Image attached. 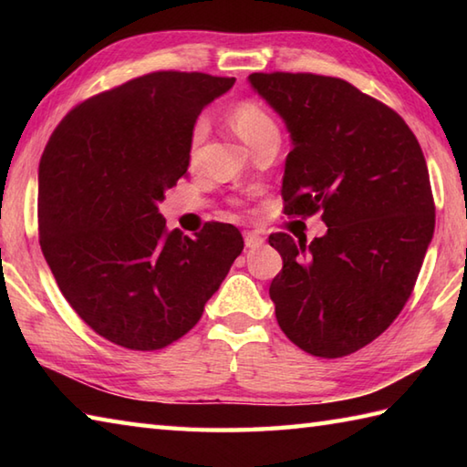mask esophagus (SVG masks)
<instances>
[{
    "instance_id": "1",
    "label": "esophagus",
    "mask_w": 467,
    "mask_h": 467,
    "mask_svg": "<svg viewBox=\"0 0 467 467\" xmlns=\"http://www.w3.org/2000/svg\"><path fill=\"white\" fill-rule=\"evenodd\" d=\"M263 243H265V239L256 231H244L246 249H256V246H261Z\"/></svg>"
}]
</instances>
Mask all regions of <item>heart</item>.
I'll return each mask as SVG.
<instances>
[{"instance_id":"obj_1","label":"heart","mask_w":467,"mask_h":467,"mask_svg":"<svg viewBox=\"0 0 467 467\" xmlns=\"http://www.w3.org/2000/svg\"><path fill=\"white\" fill-rule=\"evenodd\" d=\"M228 120L234 128V132L239 134L243 140L251 148L259 146L263 140L271 136H279V126H276L275 118L265 110L259 102L253 100H241L231 108V114H228ZM208 134V122L204 118H196L191 126V132H188V162L192 166L201 161V150Z\"/></svg>"}]
</instances>
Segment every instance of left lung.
<instances>
[{
  "label": "left lung",
  "mask_w": 467,
  "mask_h": 467,
  "mask_svg": "<svg viewBox=\"0 0 467 467\" xmlns=\"http://www.w3.org/2000/svg\"><path fill=\"white\" fill-rule=\"evenodd\" d=\"M249 80L289 128L283 213L329 226L306 244L273 233L283 256L269 295L283 333L323 359L377 339L411 296L435 226L428 164L389 106L341 78L256 72Z\"/></svg>",
  "instance_id": "1"
}]
</instances>
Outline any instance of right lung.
Wrapping results in <instances>:
<instances>
[{
	"instance_id": "obj_1",
	"label": "right lung",
	"mask_w": 467,
	"mask_h": 467,
	"mask_svg": "<svg viewBox=\"0 0 467 467\" xmlns=\"http://www.w3.org/2000/svg\"><path fill=\"white\" fill-rule=\"evenodd\" d=\"M234 78L162 69L72 108L39 161V246L59 291L104 339L158 351L202 317L244 249L239 228L171 231L158 202L188 172V132Z\"/></svg>"
}]
</instances>
